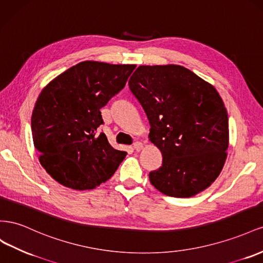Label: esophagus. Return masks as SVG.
<instances>
[{"instance_id":"esophagus-1","label":"esophagus","mask_w":263,"mask_h":263,"mask_svg":"<svg viewBox=\"0 0 263 263\" xmlns=\"http://www.w3.org/2000/svg\"><path fill=\"white\" fill-rule=\"evenodd\" d=\"M133 147H134V149H136V151H141L142 148H143V143H141V142H134L133 143Z\"/></svg>"}]
</instances>
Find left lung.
<instances>
[{"mask_svg": "<svg viewBox=\"0 0 263 263\" xmlns=\"http://www.w3.org/2000/svg\"><path fill=\"white\" fill-rule=\"evenodd\" d=\"M131 92L148 119L162 166L149 182L164 195L189 198L219 176L229 144L228 115L216 88L179 65L139 66Z\"/></svg>", "mask_w": 263, "mask_h": 263, "instance_id": "1", "label": "left lung"}]
</instances>
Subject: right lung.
<instances>
[{"instance_id": "1", "label": "right lung", "mask_w": 263, "mask_h": 263, "mask_svg": "<svg viewBox=\"0 0 263 263\" xmlns=\"http://www.w3.org/2000/svg\"><path fill=\"white\" fill-rule=\"evenodd\" d=\"M136 65L86 61L44 87L32 114L42 166L68 189L92 190L115 174L126 155L98 133L100 109L123 89Z\"/></svg>"}]
</instances>
